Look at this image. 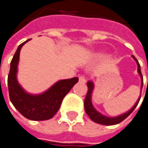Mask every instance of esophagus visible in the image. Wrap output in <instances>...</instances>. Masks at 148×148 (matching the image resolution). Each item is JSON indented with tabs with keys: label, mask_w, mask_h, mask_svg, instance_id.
Returning <instances> with one entry per match:
<instances>
[{
	"label": "esophagus",
	"mask_w": 148,
	"mask_h": 148,
	"mask_svg": "<svg viewBox=\"0 0 148 148\" xmlns=\"http://www.w3.org/2000/svg\"><path fill=\"white\" fill-rule=\"evenodd\" d=\"M79 82H80V83H83V84L86 83V78H85L83 75H80V76L79 77Z\"/></svg>",
	"instance_id": "obj_1"
}]
</instances>
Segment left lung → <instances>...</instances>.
<instances>
[{"mask_svg": "<svg viewBox=\"0 0 148 148\" xmlns=\"http://www.w3.org/2000/svg\"><path fill=\"white\" fill-rule=\"evenodd\" d=\"M133 58L135 60L136 63H137V67H138V73L140 76V79H141V89H142V86H143V77H142V74H141V71H140V66L137 61V59L134 56ZM147 84H148V79H147ZM87 87H88V91L86 92V99H85V101H84V107H85V110L86 112V114L88 115V116L91 118L92 121H93L94 123H99V124H103V125H115V124H117V123H120L121 122H123L125 118H127L132 112L134 111V110L135 109V107L137 106V104L139 103L140 99V98L138 99L137 102L135 103V104L134 105L133 107L126 113L124 114H122L118 116H115V117H109V116H106L104 115H102L101 113H99L92 105V90L94 88V85L92 81H88L87 82Z\"/></svg>", "mask_w": 148, "mask_h": 148, "instance_id": "obj_1", "label": "left lung"}]
</instances>
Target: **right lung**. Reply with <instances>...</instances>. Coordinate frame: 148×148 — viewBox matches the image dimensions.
<instances>
[{
	"label": "right lung",
	"mask_w": 148,
	"mask_h": 148,
	"mask_svg": "<svg viewBox=\"0 0 148 148\" xmlns=\"http://www.w3.org/2000/svg\"><path fill=\"white\" fill-rule=\"evenodd\" d=\"M29 40L19 45L11 61L8 78L9 98L14 106L25 118L33 121H44L55 116L60 109L63 98L78 82L79 79L74 77L59 80L44 93L38 95L27 93L18 83L17 72L20 49Z\"/></svg>",
	"instance_id": "right-lung-1"
}]
</instances>
